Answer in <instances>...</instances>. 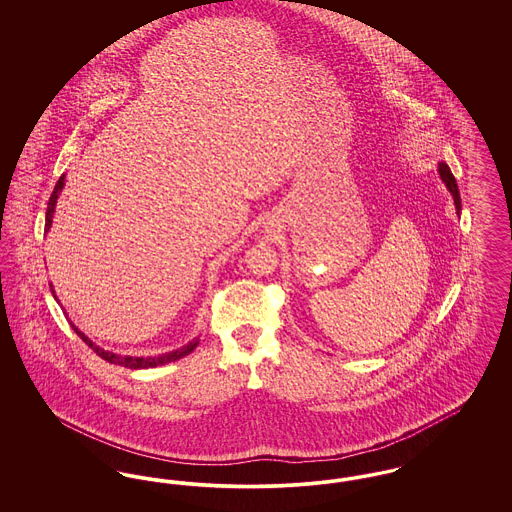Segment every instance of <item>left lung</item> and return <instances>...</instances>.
<instances>
[{
    "mask_svg": "<svg viewBox=\"0 0 512 512\" xmlns=\"http://www.w3.org/2000/svg\"><path fill=\"white\" fill-rule=\"evenodd\" d=\"M439 176L443 180V184L447 186V190L453 195L455 199V209H457V215H461V194H459V186H457V180L453 176L451 169L447 167V163H439Z\"/></svg>",
    "mask_w": 512,
    "mask_h": 512,
    "instance_id": "8db88e82",
    "label": "left lung"
}]
</instances>
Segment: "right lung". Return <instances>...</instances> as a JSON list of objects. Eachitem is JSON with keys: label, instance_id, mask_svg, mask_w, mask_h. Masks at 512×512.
<instances>
[{"label": "right lung", "instance_id": "add662e5", "mask_svg": "<svg viewBox=\"0 0 512 512\" xmlns=\"http://www.w3.org/2000/svg\"><path fill=\"white\" fill-rule=\"evenodd\" d=\"M63 186H65V174L57 180V184H55V188H53V194L49 197L48 211H46V232H48L49 226H51V222H53V213H55L57 197L61 194ZM49 290L53 293V297L57 299V295L53 292V286H49ZM71 326H73L74 332L82 338V341H84L90 349H94V353H98L99 357H101L103 361H107V363H111V365H121L126 366V368H134V370H136V368H153V366L167 365V363H172V361H178V359H182V357L190 355V353L194 351L195 347H197V343H199V340L195 338V340L190 341L188 345H184V347H180V349H176V351H171V353L157 355V357H128V355H124V357H122V355H115V353H111V351L101 349V347L96 345L94 341L90 340L88 336H84V334L74 326L73 322H71Z\"/></svg>", "mask_w": 512, "mask_h": 512}]
</instances>
